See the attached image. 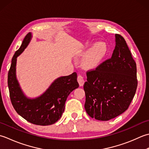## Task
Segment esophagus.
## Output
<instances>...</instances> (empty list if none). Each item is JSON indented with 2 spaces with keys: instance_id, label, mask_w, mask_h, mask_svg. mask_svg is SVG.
Segmentation results:
<instances>
[{
  "instance_id": "34e87169",
  "label": "esophagus",
  "mask_w": 149,
  "mask_h": 149,
  "mask_svg": "<svg viewBox=\"0 0 149 149\" xmlns=\"http://www.w3.org/2000/svg\"><path fill=\"white\" fill-rule=\"evenodd\" d=\"M77 80H78V82L79 83V85H80V86H83L85 81L84 80V78L82 76H81L80 74H79L78 76V78H77Z\"/></svg>"
}]
</instances>
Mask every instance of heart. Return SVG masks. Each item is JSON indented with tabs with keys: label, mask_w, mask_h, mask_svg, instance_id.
Segmentation results:
<instances>
[{
	"label": "heart",
	"mask_w": 149,
	"mask_h": 149,
	"mask_svg": "<svg viewBox=\"0 0 149 149\" xmlns=\"http://www.w3.org/2000/svg\"><path fill=\"white\" fill-rule=\"evenodd\" d=\"M109 52L108 45L100 42L94 45L91 41L87 42L82 49L83 54H86L83 60V65L87 69H94L101 63Z\"/></svg>",
	"instance_id": "1"
}]
</instances>
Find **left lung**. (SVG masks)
Instances as JSON below:
<instances>
[{"label": "left lung", "instance_id": "8db88e82", "mask_svg": "<svg viewBox=\"0 0 149 149\" xmlns=\"http://www.w3.org/2000/svg\"><path fill=\"white\" fill-rule=\"evenodd\" d=\"M116 46L111 58L87 71L85 109L96 120L108 121L124 113L138 86L136 63L122 36L115 35Z\"/></svg>", "mask_w": 149, "mask_h": 149}]
</instances>
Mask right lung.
Masks as SVG:
<instances>
[{
    "label": "right lung",
    "mask_w": 149,
    "mask_h": 149,
    "mask_svg": "<svg viewBox=\"0 0 149 149\" xmlns=\"http://www.w3.org/2000/svg\"><path fill=\"white\" fill-rule=\"evenodd\" d=\"M31 38L28 33L20 48L13 56L8 75L10 97L15 110L29 122L38 125H52L58 120L64 111L67 98L72 91L79 87L77 74L73 73L56 79L46 91L34 99L24 95L16 78L17 58L28 46Z\"/></svg>",
    "instance_id": "1"
}]
</instances>
